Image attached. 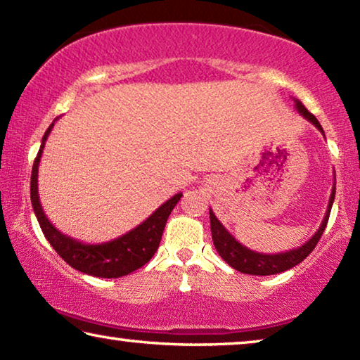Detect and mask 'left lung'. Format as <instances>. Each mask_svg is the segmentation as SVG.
I'll list each match as a JSON object with an SVG mask.
<instances>
[{"mask_svg":"<svg viewBox=\"0 0 360 360\" xmlns=\"http://www.w3.org/2000/svg\"><path fill=\"white\" fill-rule=\"evenodd\" d=\"M295 108L304 119H307L309 122L314 124L323 134L322 125H320L319 120L315 119L314 114H311L306 108H304V104L301 101L295 99ZM333 201H335V185H333V190H331V195H330L327 212H325V217L322 220V224H320L319 230L315 231V235L311 238V240L304 243L302 246L296 248V250L280 252V254H262V252L251 251L250 248L241 245V243L238 241L236 238L231 235L222 224H220V220L215 217L212 209H209V219H211V231H212L214 246H215V250H217L219 256L222 257L226 264L231 265V267L241 274L275 275V274L285 272V270H288L291 267H295V265H297L300 262H302L304 259H306L309 254L314 251L315 245H317L320 238H322L325 226H327V224H328V217L331 212V206H333Z\"/></svg>","mask_w":360,"mask_h":360,"instance_id":"1","label":"left lung"}]
</instances>
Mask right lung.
<instances>
[{"instance_id":"obj_1","label":"right lung","mask_w":360,"mask_h":360,"mask_svg":"<svg viewBox=\"0 0 360 360\" xmlns=\"http://www.w3.org/2000/svg\"><path fill=\"white\" fill-rule=\"evenodd\" d=\"M56 120L58 119H54V122ZM54 122L48 127L45 135H43L40 151H38L32 167L30 180L32 207L37 215L38 224L41 226L43 235L49 241V245L54 248V251L79 272L101 276V278H119V276L135 272L158 251L164 226L167 224V219L175 204L180 201L181 193H176L175 196L167 199L161 207H158L149 215L145 222L135 226L134 230L127 231L125 235L115 238V240L99 243V245H85V243L64 235L49 222L45 212H43L40 196H38V165H40L43 148H45L48 135L51 134Z\"/></svg>"}]
</instances>
